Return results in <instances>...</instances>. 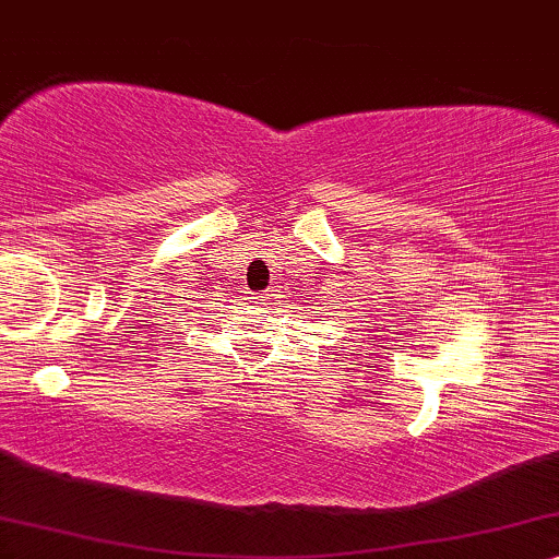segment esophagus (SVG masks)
I'll list each match as a JSON object with an SVG mask.
<instances>
[{
  "label": "esophagus",
  "instance_id": "esophagus-1",
  "mask_svg": "<svg viewBox=\"0 0 559 559\" xmlns=\"http://www.w3.org/2000/svg\"><path fill=\"white\" fill-rule=\"evenodd\" d=\"M261 298H264V295H261V293H259V295H253V298H251V300H261Z\"/></svg>",
  "mask_w": 559,
  "mask_h": 559
}]
</instances>
